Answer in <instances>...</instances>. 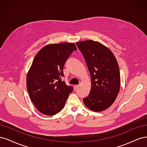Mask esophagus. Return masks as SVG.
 <instances>
[{
	"label": "esophagus",
	"mask_w": 147,
	"mask_h": 147,
	"mask_svg": "<svg viewBox=\"0 0 147 147\" xmlns=\"http://www.w3.org/2000/svg\"><path fill=\"white\" fill-rule=\"evenodd\" d=\"M78 87H79L78 85H75V86H74V89L75 90H76V89H78Z\"/></svg>",
	"instance_id": "34e87169"
}]
</instances>
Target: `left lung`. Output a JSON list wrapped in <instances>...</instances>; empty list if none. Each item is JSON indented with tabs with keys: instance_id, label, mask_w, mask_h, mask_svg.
<instances>
[{
	"instance_id": "8db88e82",
	"label": "left lung",
	"mask_w": 147,
	"mask_h": 147,
	"mask_svg": "<svg viewBox=\"0 0 147 147\" xmlns=\"http://www.w3.org/2000/svg\"><path fill=\"white\" fill-rule=\"evenodd\" d=\"M90 74L92 86L83 101L88 108L100 112L115 101L120 90V74L114 55L97 41L86 40L76 42Z\"/></svg>"
}]
</instances>
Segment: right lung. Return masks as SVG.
Returning <instances> with one entry per match:
<instances>
[{"mask_svg": "<svg viewBox=\"0 0 147 147\" xmlns=\"http://www.w3.org/2000/svg\"><path fill=\"white\" fill-rule=\"evenodd\" d=\"M76 46L61 42L48 45L35 57L27 76L31 100L41 113L54 115L63 109L73 87L61 80L63 67Z\"/></svg>", "mask_w": 147, "mask_h": 147, "instance_id": "right-lung-1", "label": "right lung"}]
</instances>
